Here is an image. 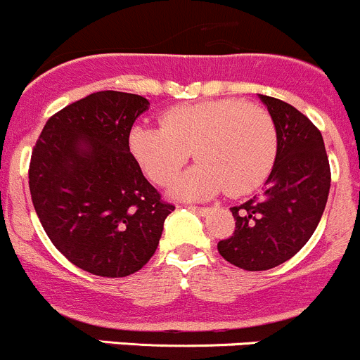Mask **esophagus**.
<instances>
[{
	"mask_svg": "<svg viewBox=\"0 0 360 360\" xmlns=\"http://www.w3.org/2000/svg\"><path fill=\"white\" fill-rule=\"evenodd\" d=\"M187 208H189V210H193V212H196V214H200V215L208 214V207H196V205H187Z\"/></svg>",
	"mask_w": 360,
	"mask_h": 360,
	"instance_id": "esophagus-1",
	"label": "esophagus"
}]
</instances>
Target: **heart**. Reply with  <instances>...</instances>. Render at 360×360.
<instances>
[{"label": "heart", "instance_id": "b5f03b06", "mask_svg": "<svg viewBox=\"0 0 360 360\" xmlns=\"http://www.w3.org/2000/svg\"><path fill=\"white\" fill-rule=\"evenodd\" d=\"M129 148L146 176L167 186L189 162L198 166L178 178L171 193L203 200L226 193L242 196L258 189L272 171L279 134L265 108L242 98L180 104L160 116V127L136 125Z\"/></svg>", "mask_w": 360, "mask_h": 360}]
</instances>
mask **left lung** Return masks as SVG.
<instances>
[{"mask_svg": "<svg viewBox=\"0 0 360 360\" xmlns=\"http://www.w3.org/2000/svg\"><path fill=\"white\" fill-rule=\"evenodd\" d=\"M259 98L277 125L276 162L265 193L231 208L235 231L217 244L226 262L244 270H269L295 256L314 233L330 189L318 127L279 98Z\"/></svg>", "mask_w": 360, "mask_h": 360, "instance_id": "left-lung-1", "label": "left lung"}]
</instances>
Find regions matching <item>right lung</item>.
<instances>
[{
	"label": "right lung",
	"mask_w": 360,
	"mask_h": 360,
	"mask_svg": "<svg viewBox=\"0 0 360 360\" xmlns=\"http://www.w3.org/2000/svg\"><path fill=\"white\" fill-rule=\"evenodd\" d=\"M141 95L97 91L44 125L30 162V193L54 248L75 266L125 277L148 263L174 205L143 174L129 148Z\"/></svg>",
	"instance_id": "add662e5"
}]
</instances>
